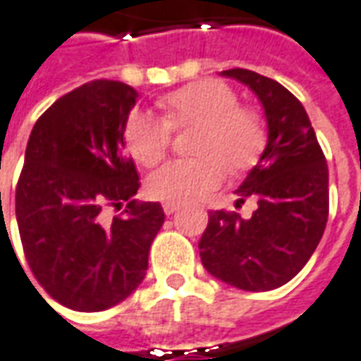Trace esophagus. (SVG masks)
Masks as SVG:
<instances>
[{"label": "esophagus", "mask_w": 361, "mask_h": 361, "mask_svg": "<svg viewBox=\"0 0 361 361\" xmlns=\"http://www.w3.org/2000/svg\"><path fill=\"white\" fill-rule=\"evenodd\" d=\"M163 210H165L166 216H171V214H175L176 210H178V204H175V202H165V204H163Z\"/></svg>", "instance_id": "34e87169"}]
</instances>
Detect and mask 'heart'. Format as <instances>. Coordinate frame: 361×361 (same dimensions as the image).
<instances>
[{
    "instance_id": "b5f03b06",
    "label": "heart",
    "mask_w": 361,
    "mask_h": 361,
    "mask_svg": "<svg viewBox=\"0 0 361 361\" xmlns=\"http://www.w3.org/2000/svg\"><path fill=\"white\" fill-rule=\"evenodd\" d=\"M161 108L165 121L139 109L129 114L126 141L135 161L143 166L161 163L171 143V128H198L192 149L200 157L171 161L149 175L147 192L157 200L195 202L222 183L224 166L242 171L259 155V118L242 108L235 92L224 82H192L165 96Z\"/></svg>"
}]
</instances>
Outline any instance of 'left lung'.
Wrapping results in <instances>:
<instances>
[{
    "instance_id": "1",
    "label": "left lung",
    "mask_w": 361,
    "mask_h": 361,
    "mask_svg": "<svg viewBox=\"0 0 361 361\" xmlns=\"http://www.w3.org/2000/svg\"><path fill=\"white\" fill-rule=\"evenodd\" d=\"M222 76L245 84L259 98L267 143L238 186V202L257 210L210 212L198 250L204 269L242 290H271L289 283L317 250L328 220V166L307 111L279 82L245 68Z\"/></svg>"
}]
</instances>
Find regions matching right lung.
<instances>
[{"label":"right lung","mask_w":361,"mask_h":361,"mask_svg":"<svg viewBox=\"0 0 361 361\" xmlns=\"http://www.w3.org/2000/svg\"><path fill=\"white\" fill-rule=\"evenodd\" d=\"M137 92L94 80L56 100L35 123L15 190L25 257L61 305L98 312L145 279L149 250L165 222L159 202L137 204L139 176L126 153ZM128 202L123 216L105 206Z\"/></svg>","instance_id":"1"}]
</instances>
